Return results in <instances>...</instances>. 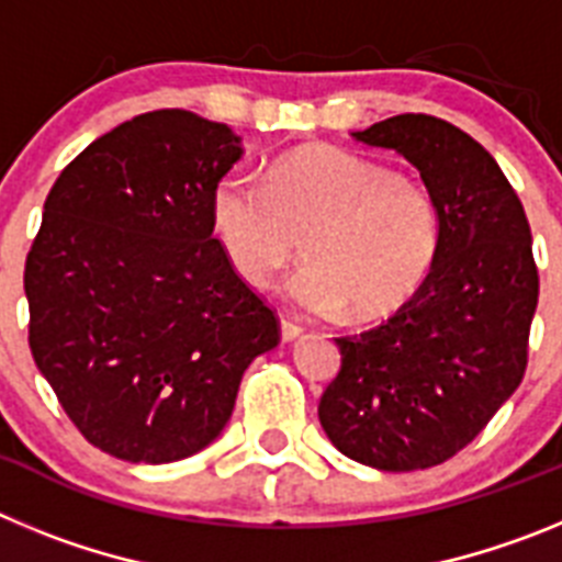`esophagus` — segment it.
Here are the masks:
<instances>
[{"instance_id": "esophagus-1", "label": "esophagus", "mask_w": 562, "mask_h": 562, "mask_svg": "<svg viewBox=\"0 0 562 562\" xmlns=\"http://www.w3.org/2000/svg\"><path fill=\"white\" fill-rule=\"evenodd\" d=\"M301 331H304V326L295 324V321H290V317L281 315V340H284V342L295 340V337H301Z\"/></svg>"}]
</instances>
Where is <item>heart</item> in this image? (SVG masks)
<instances>
[{
	"label": "heart",
	"instance_id": "b5f03b06",
	"mask_svg": "<svg viewBox=\"0 0 562 562\" xmlns=\"http://www.w3.org/2000/svg\"><path fill=\"white\" fill-rule=\"evenodd\" d=\"M211 222L250 286L272 284L304 235L306 265L286 281V297L312 315L349 310L355 321L405 304L439 250V211L425 188L329 146L278 160L267 186L227 171L213 186Z\"/></svg>",
	"mask_w": 562,
	"mask_h": 562
}]
</instances>
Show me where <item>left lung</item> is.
Listing matches in <instances>:
<instances>
[{
    "instance_id": "obj_1",
    "label": "left lung",
    "mask_w": 562,
    "mask_h": 562,
    "mask_svg": "<svg viewBox=\"0 0 562 562\" xmlns=\"http://www.w3.org/2000/svg\"><path fill=\"white\" fill-rule=\"evenodd\" d=\"M351 137L419 171L439 250L385 324L335 337L340 371L317 416L342 456L408 473L467 448L524 380L538 310L532 231L493 154L453 123L396 114Z\"/></svg>"
}]
</instances>
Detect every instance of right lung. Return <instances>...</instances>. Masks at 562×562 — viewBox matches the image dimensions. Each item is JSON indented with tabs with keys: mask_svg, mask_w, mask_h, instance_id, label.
Masks as SVG:
<instances>
[{
	"mask_svg": "<svg viewBox=\"0 0 562 562\" xmlns=\"http://www.w3.org/2000/svg\"><path fill=\"white\" fill-rule=\"evenodd\" d=\"M225 126L157 109L89 143L49 188L24 265L30 351L89 445L168 464L227 425L278 317L213 238Z\"/></svg>",
	"mask_w": 562,
	"mask_h": 562,
	"instance_id": "add662e5",
	"label": "right lung"
}]
</instances>
